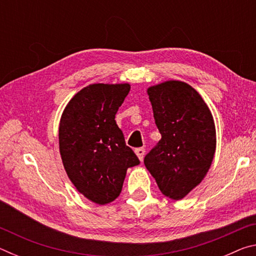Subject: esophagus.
<instances>
[{
    "label": "esophagus",
    "mask_w": 256,
    "mask_h": 256,
    "mask_svg": "<svg viewBox=\"0 0 256 256\" xmlns=\"http://www.w3.org/2000/svg\"><path fill=\"white\" fill-rule=\"evenodd\" d=\"M144 154H146L144 148H138V149H136V154L138 156V158L140 159V162H142V160H144Z\"/></svg>",
    "instance_id": "34e87169"
}]
</instances>
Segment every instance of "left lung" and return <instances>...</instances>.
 Masks as SVG:
<instances>
[{
	"label": "left lung",
	"mask_w": 256,
	"mask_h": 256,
	"mask_svg": "<svg viewBox=\"0 0 256 256\" xmlns=\"http://www.w3.org/2000/svg\"><path fill=\"white\" fill-rule=\"evenodd\" d=\"M162 134L144 164L164 196L185 198L201 183L216 152V126L201 94L183 81L170 80L146 90Z\"/></svg>",
	"instance_id": "8db88e82"
}]
</instances>
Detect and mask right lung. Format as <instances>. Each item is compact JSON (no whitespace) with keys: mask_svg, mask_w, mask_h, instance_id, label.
Here are the masks:
<instances>
[{"mask_svg":"<svg viewBox=\"0 0 256 256\" xmlns=\"http://www.w3.org/2000/svg\"><path fill=\"white\" fill-rule=\"evenodd\" d=\"M130 89L128 84H89L73 96L60 116L64 170L78 192L100 206L118 198L128 168L140 164L115 120Z\"/></svg>","mask_w":256,"mask_h":256,"instance_id":"add662e5","label":"right lung"}]
</instances>
